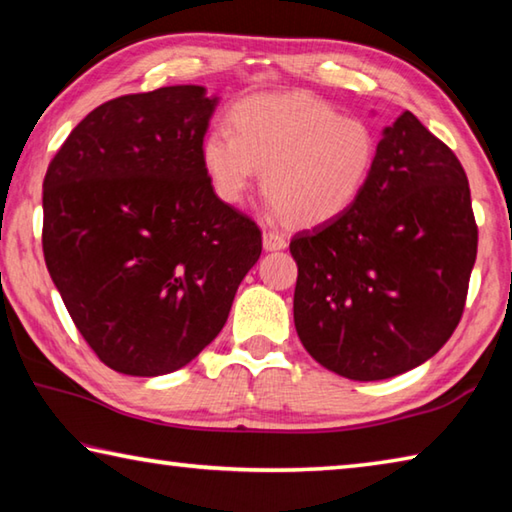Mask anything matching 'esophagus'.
I'll return each mask as SVG.
<instances>
[{
    "label": "esophagus",
    "mask_w": 512,
    "mask_h": 512,
    "mask_svg": "<svg viewBox=\"0 0 512 512\" xmlns=\"http://www.w3.org/2000/svg\"><path fill=\"white\" fill-rule=\"evenodd\" d=\"M264 241V248L266 250H282L287 248V237L282 235V232H273V230H266L262 235Z\"/></svg>",
    "instance_id": "obj_1"
}]
</instances>
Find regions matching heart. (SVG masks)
I'll list each match as a JSON object with an SVG mask.
<instances>
[{
  "label": "heart",
  "mask_w": 512,
  "mask_h": 512,
  "mask_svg": "<svg viewBox=\"0 0 512 512\" xmlns=\"http://www.w3.org/2000/svg\"><path fill=\"white\" fill-rule=\"evenodd\" d=\"M201 162L214 194L241 205L262 171L268 207L291 225L316 228L359 201L377 162V135L305 94H257L207 131Z\"/></svg>",
  "instance_id": "heart-1"
}]
</instances>
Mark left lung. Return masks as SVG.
I'll list each match as a JSON object with an SVG mask.
<instances>
[{
	"label": "left lung",
	"mask_w": 512,
	"mask_h": 512,
	"mask_svg": "<svg viewBox=\"0 0 512 512\" xmlns=\"http://www.w3.org/2000/svg\"><path fill=\"white\" fill-rule=\"evenodd\" d=\"M476 244L461 162L413 112H402L384 128L359 201L291 239L302 345L320 366L354 381L420 366L463 316Z\"/></svg>",
	"instance_id": "obj_1"
}]
</instances>
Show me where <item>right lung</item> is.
<instances>
[{"label": "right lung", "instance_id": "obj_1", "mask_svg": "<svg viewBox=\"0 0 512 512\" xmlns=\"http://www.w3.org/2000/svg\"><path fill=\"white\" fill-rule=\"evenodd\" d=\"M216 103L203 85L103 103L42 183L51 280L94 354L124 375H167L198 357L262 255L257 223L205 176Z\"/></svg>", "mask_w": 512, "mask_h": 512}]
</instances>
